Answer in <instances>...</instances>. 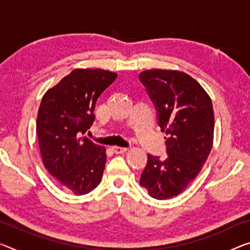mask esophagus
Listing matches in <instances>:
<instances>
[{
	"mask_svg": "<svg viewBox=\"0 0 250 250\" xmlns=\"http://www.w3.org/2000/svg\"><path fill=\"white\" fill-rule=\"evenodd\" d=\"M113 152L116 153V154H123V153H125L127 151V147H122V146H113Z\"/></svg>",
	"mask_w": 250,
	"mask_h": 250,
	"instance_id": "34e87169",
	"label": "esophagus"
}]
</instances>
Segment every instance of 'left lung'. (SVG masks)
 <instances>
[{"label":"left lung","instance_id":"8db88e82","mask_svg":"<svg viewBox=\"0 0 250 250\" xmlns=\"http://www.w3.org/2000/svg\"><path fill=\"white\" fill-rule=\"evenodd\" d=\"M140 80L157 110L167 157L147 155L140 184L157 200L181 193L197 178L212 148V102L197 80L178 70L152 69Z\"/></svg>","mask_w":250,"mask_h":250}]
</instances>
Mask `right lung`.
<instances>
[{
    "mask_svg": "<svg viewBox=\"0 0 250 250\" xmlns=\"http://www.w3.org/2000/svg\"><path fill=\"white\" fill-rule=\"evenodd\" d=\"M117 74L75 69L43 95L37 135L44 167L64 189L86 194L101 183L106 148L83 136L95 121V105Z\"/></svg>",
    "mask_w": 250,
    "mask_h": 250,
    "instance_id": "add662e5",
    "label": "right lung"
}]
</instances>
